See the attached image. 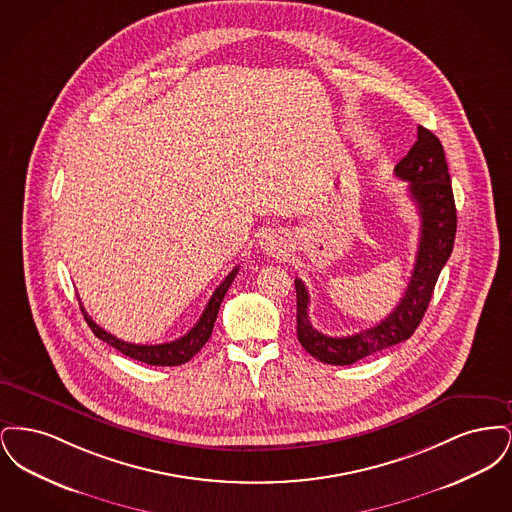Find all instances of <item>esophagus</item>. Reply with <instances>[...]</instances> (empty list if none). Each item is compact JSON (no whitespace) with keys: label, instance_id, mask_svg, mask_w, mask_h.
Listing matches in <instances>:
<instances>
[{"label":"esophagus","instance_id":"obj_1","mask_svg":"<svg viewBox=\"0 0 512 512\" xmlns=\"http://www.w3.org/2000/svg\"><path fill=\"white\" fill-rule=\"evenodd\" d=\"M263 251L272 257H282L286 253V245L282 244L276 236H267L263 242Z\"/></svg>","mask_w":512,"mask_h":512}]
</instances>
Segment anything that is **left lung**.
Listing matches in <instances>:
<instances>
[{
	"mask_svg": "<svg viewBox=\"0 0 512 512\" xmlns=\"http://www.w3.org/2000/svg\"><path fill=\"white\" fill-rule=\"evenodd\" d=\"M395 176L409 182V194L420 217V240L411 282L390 315L353 336H326L313 328L309 320V292L305 284L295 278L297 340L320 363L351 365L390 345L409 340L430 305L441 268L451 257L457 234V209L438 136L418 126V140L395 165Z\"/></svg>",
	"mask_w": 512,
	"mask_h": 512,
	"instance_id": "8db88e82",
	"label": "left lung"
}]
</instances>
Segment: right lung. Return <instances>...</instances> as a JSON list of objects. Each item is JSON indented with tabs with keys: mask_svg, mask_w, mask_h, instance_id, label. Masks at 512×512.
<instances>
[{
	"mask_svg": "<svg viewBox=\"0 0 512 512\" xmlns=\"http://www.w3.org/2000/svg\"><path fill=\"white\" fill-rule=\"evenodd\" d=\"M238 274V267L234 268L222 282H220L219 288L215 290V293L211 295L205 311L201 318L197 320L194 328L182 336L180 340L169 341V343H159V345H138V343H128V341L119 340L115 338L113 334L105 332L103 328H99L98 324L88 317V313L84 311L82 303H80V309L84 313V318L88 322V326L92 328V332L96 334V338H99L105 343H109L111 347H115L117 351H121L122 355L130 357V359H136V361H142L146 365L153 366H178L188 363L195 353L209 341L211 334H213V326H215V320L219 315L220 303L224 299V295L228 292L230 284L234 282Z\"/></svg>",
	"mask_w": 512,
	"mask_h": 512,
	"instance_id": "1",
	"label": "right lung"
}]
</instances>
